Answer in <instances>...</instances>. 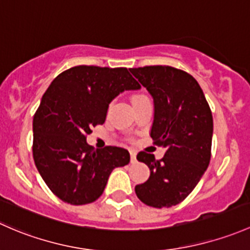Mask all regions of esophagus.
I'll return each instance as SVG.
<instances>
[{
  "label": "esophagus",
  "instance_id": "esophagus-1",
  "mask_svg": "<svg viewBox=\"0 0 250 250\" xmlns=\"http://www.w3.org/2000/svg\"><path fill=\"white\" fill-rule=\"evenodd\" d=\"M130 161H131V164L137 163V159H136V151H133V150L130 151Z\"/></svg>",
  "mask_w": 250,
  "mask_h": 250
}]
</instances>
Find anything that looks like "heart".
<instances>
[{
	"label": "heart",
	"instance_id": "obj_1",
	"mask_svg": "<svg viewBox=\"0 0 250 250\" xmlns=\"http://www.w3.org/2000/svg\"><path fill=\"white\" fill-rule=\"evenodd\" d=\"M138 97H142V95H138V96H135V97H133L132 100H136V99H138Z\"/></svg>",
	"mask_w": 250,
	"mask_h": 250
}]
</instances>
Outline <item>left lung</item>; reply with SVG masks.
I'll return each mask as SVG.
<instances>
[{
  "instance_id": "left-lung-1",
  "label": "left lung",
  "mask_w": 250,
  "mask_h": 250,
  "mask_svg": "<svg viewBox=\"0 0 250 250\" xmlns=\"http://www.w3.org/2000/svg\"><path fill=\"white\" fill-rule=\"evenodd\" d=\"M154 100L150 136L166 149L161 160L140 151L137 160L150 169L148 181L135 187L146 206L172 207L194 190L210 160L213 117L196 79L171 66L130 68Z\"/></svg>"
}]
</instances>
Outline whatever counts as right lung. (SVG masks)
Returning a JSON list of instances; mask_svg holds the SVG:
<instances>
[{"instance_id": "obj_1", "label": "right lung", "mask_w": 250, "mask_h": 250, "mask_svg": "<svg viewBox=\"0 0 250 250\" xmlns=\"http://www.w3.org/2000/svg\"><path fill=\"white\" fill-rule=\"evenodd\" d=\"M140 87L125 67L76 66L51 82L33 117L32 153L43 181L63 202L96 201L110 172L130 163L126 149H95L86 135L106 122L109 104L120 92Z\"/></svg>"}]
</instances>
